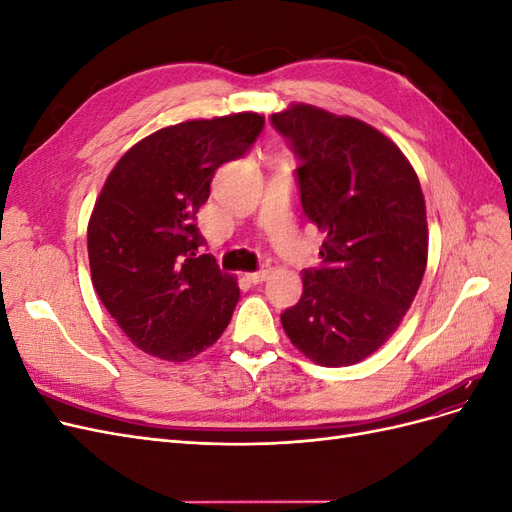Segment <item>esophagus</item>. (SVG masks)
<instances>
[{
  "label": "esophagus",
  "mask_w": 512,
  "mask_h": 512,
  "mask_svg": "<svg viewBox=\"0 0 512 512\" xmlns=\"http://www.w3.org/2000/svg\"><path fill=\"white\" fill-rule=\"evenodd\" d=\"M269 275H271V269H269V267H265V269H260V271L247 273V280L254 282V284H262L265 280H269Z\"/></svg>",
  "instance_id": "1"
}]
</instances>
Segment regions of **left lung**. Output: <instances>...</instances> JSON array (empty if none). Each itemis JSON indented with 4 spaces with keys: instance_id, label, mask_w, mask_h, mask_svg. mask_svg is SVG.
<instances>
[{
    "instance_id": "obj_1",
    "label": "left lung",
    "mask_w": 512,
    "mask_h": 512,
    "mask_svg": "<svg viewBox=\"0 0 512 512\" xmlns=\"http://www.w3.org/2000/svg\"><path fill=\"white\" fill-rule=\"evenodd\" d=\"M271 121L301 160V205L324 232L322 267L303 271L282 327L316 365H354L389 342L423 282L421 183L404 151L361 119L297 102Z\"/></svg>"
}]
</instances>
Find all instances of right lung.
<instances>
[{"label":"right lung","instance_id":"right-lung-1","mask_svg":"<svg viewBox=\"0 0 512 512\" xmlns=\"http://www.w3.org/2000/svg\"><path fill=\"white\" fill-rule=\"evenodd\" d=\"M262 126L258 113L181 121L138 141L106 177L87 224L91 282L138 350L183 363L228 327L239 286L198 256L196 213L215 170L241 158Z\"/></svg>","mask_w":512,"mask_h":512}]
</instances>
